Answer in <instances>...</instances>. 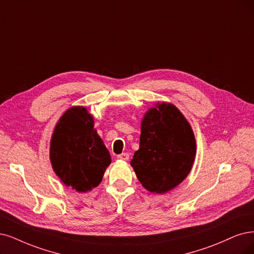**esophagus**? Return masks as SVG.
Instances as JSON below:
<instances>
[{"label": "esophagus", "mask_w": 254, "mask_h": 254, "mask_svg": "<svg viewBox=\"0 0 254 254\" xmlns=\"http://www.w3.org/2000/svg\"><path fill=\"white\" fill-rule=\"evenodd\" d=\"M128 154L127 153H124V154H120L117 156V159H119V160H122V161H127L128 160Z\"/></svg>", "instance_id": "1"}]
</instances>
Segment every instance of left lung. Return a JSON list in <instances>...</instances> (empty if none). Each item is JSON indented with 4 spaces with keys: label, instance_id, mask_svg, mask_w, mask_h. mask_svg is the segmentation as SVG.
<instances>
[{
    "label": "left lung",
    "instance_id": "obj_1",
    "mask_svg": "<svg viewBox=\"0 0 254 254\" xmlns=\"http://www.w3.org/2000/svg\"><path fill=\"white\" fill-rule=\"evenodd\" d=\"M195 153L193 130L180 110L157 102L142 118L139 149L130 165L146 190L162 194L189 176Z\"/></svg>",
    "mask_w": 254,
    "mask_h": 254
}]
</instances>
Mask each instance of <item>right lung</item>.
I'll use <instances>...</instances> for the list:
<instances>
[{"instance_id":"right-lung-1","label":"right lung","mask_w":254,"mask_h":254,"mask_svg":"<svg viewBox=\"0 0 254 254\" xmlns=\"http://www.w3.org/2000/svg\"><path fill=\"white\" fill-rule=\"evenodd\" d=\"M50 161L61 181L78 192L100 184L111 155L87 108L71 107L59 119L50 141Z\"/></svg>"}]
</instances>
